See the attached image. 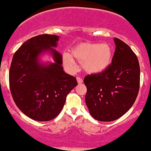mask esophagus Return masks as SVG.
I'll return each instance as SVG.
<instances>
[{
  "label": "esophagus",
  "mask_w": 151,
  "mask_h": 151,
  "mask_svg": "<svg viewBox=\"0 0 151 151\" xmlns=\"http://www.w3.org/2000/svg\"><path fill=\"white\" fill-rule=\"evenodd\" d=\"M77 81H78V84H81V83H83V79L81 78H80V77H78L77 78Z\"/></svg>",
  "instance_id": "obj_1"
}]
</instances>
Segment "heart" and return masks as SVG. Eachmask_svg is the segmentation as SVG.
<instances>
[{"label":"heart","instance_id":"1","mask_svg":"<svg viewBox=\"0 0 151 151\" xmlns=\"http://www.w3.org/2000/svg\"><path fill=\"white\" fill-rule=\"evenodd\" d=\"M81 63L88 73L97 74L105 71L112 60V49L108 43L82 42L73 46L70 53H64L63 61L70 67H73L74 60Z\"/></svg>","mask_w":151,"mask_h":151}]
</instances>
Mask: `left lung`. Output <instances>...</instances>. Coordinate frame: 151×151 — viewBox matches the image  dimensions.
Segmentation results:
<instances>
[{
  "label": "left lung",
  "instance_id": "1",
  "mask_svg": "<svg viewBox=\"0 0 151 151\" xmlns=\"http://www.w3.org/2000/svg\"><path fill=\"white\" fill-rule=\"evenodd\" d=\"M116 50L105 71L86 76L85 102L91 116L101 122L120 118L135 102L139 88V61L131 48L115 38Z\"/></svg>",
  "mask_w": 151,
  "mask_h": 151
}]
</instances>
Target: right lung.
Here are the masks:
<instances>
[{
    "instance_id": "obj_1",
    "label": "right lung",
    "mask_w": 151,
    "mask_h": 151,
    "mask_svg": "<svg viewBox=\"0 0 151 151\" xmlns=\"http://www.w3.org/2000/svg\"><path fill=\"white\" fill-rule=\"evenodd\" d=\"M59 36L40 35L27 40L13 56L9 84L16 105L36 121L56 118L70 91L78 85L74 77L63 71L62 56L54 48ZM49 52L52 63H42L40 56Z\"/></svg>"
}]
</instances>
